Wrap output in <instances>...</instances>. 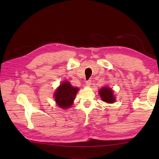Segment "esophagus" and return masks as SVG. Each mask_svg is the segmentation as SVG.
Returning <instances> with one entry per match:
<instances>
[{
    "label": "esophagus",
    "mask_w": 159,
    "mask_h": 159,
    "mask_svg": "<svg viewBox=\"0 0 159 159\" xmlns=\"http://www.w3.org/2000/svg\"><path fill=\"white\" fill-rule=\"evenodd\" d=\"M91 83H92V80H87L86 83H85L87 86H90L91 85Z\"/></svg>",
    "instance_id": "obj_1"
}]
</instances>
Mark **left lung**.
Segmentation results:
<instances>
[{
	"label": "left lung",
	"mask_w": 159,
	"mask_h": 159,
	"mask_svg": "<svg viewBox=\"0 0 159 159\" xmlns=\"http://www.w3.org/2000/svg\"><path fill=\"white\" fill-rule=\"evenodd\" d=\"M99 94L101 99L102 101L107 103H113L116 101V98L114 96L113 91L112 89L108 87H104L102 89L99 90Z\"/></svg>",
	"instance_id": "1"
}]
</instances>
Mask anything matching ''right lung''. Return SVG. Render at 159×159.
Segmentation results:
<instances>
[{"instance_id":"add662e5","label":"right lung","mask_w":159,"mask_h":159,"mask_svg":"<svg viewBox=\"0 0 159 159\" xmlns=\"http://www.w3.org/2000/svg\"><path fill=\"white\" fill-rule=\"evenodd\" d=\"M79 89L74 87L68 81H63L54 94L57 105L62 109H68L72 105L73 102Z\"/></svg>"}]
</instances>
